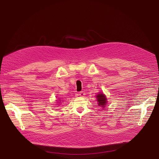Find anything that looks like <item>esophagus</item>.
Listing matches in <instances>:
<instances>
[{"mask_svg": "<svg viewBox=\"0 0 159 159\" xmlns=\"http://www.w3.org/2000/svg\"><path fill=\"white\" fill-rule=\"evenodd\" d=\"M79 95H80V97H84V96L85 95V93L83 92H80L79 93Z\"/></svg>", "mask_w": 159, "mask_h": 159, "instance_id": "obj_1", "label": "esophagus"}]
</instances>
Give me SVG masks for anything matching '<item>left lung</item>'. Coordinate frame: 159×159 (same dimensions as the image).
Listing matches in <instances>:
<instances>
[{"label": "left lung", "instance_id": "8db88e82", "mask_svg": "<svg viewBox=\"0 0 159 159\" xmlns=\"http://www.w3.org/2000/svg\"><path fill=\"white\" fill-rule=\"evenodd\" d=\"M97 101H98V104L99 106L105 108L106 105H107V98L106 95L103 93H99L98 95L95 96Z\"/></svg>", "mask_w": 159, "mask_h": 159}]
</instances>
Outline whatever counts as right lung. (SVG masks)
I'll use <instances>...</instances> for the list:
<instances>
[{
    "label": "right lung",
    "mask_w": 159,
    "mask_h": 159,
    "mask_svg": "<svg viewBox=\"0 0 159 159\" xmlns=\"http://www.w3.org/2000/svg\"><path fill=\"white\" fill-rule=\"evenodd\" d=\"M61 101L60 99H59V101H58V104H60V103H61V102H60Z\"/></svg>",
    "instance_id": "1"
}]
</instances>
